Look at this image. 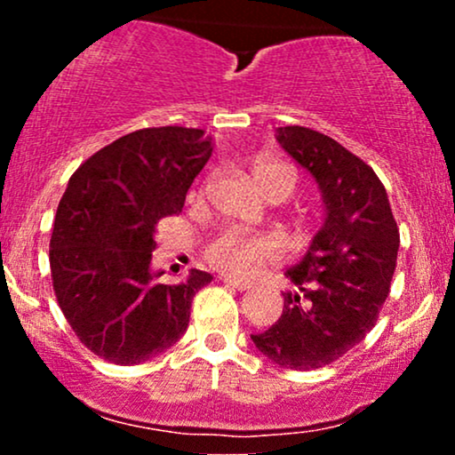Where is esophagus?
<instances>
[{
	"instance_id": "obj_1",
	"label": "esophagus",
	"mask_w": 455,
	"mask_h": 455,
	"mask_svg": "<svg viewBox=\"0 0 455 455\" xmlns=\"http://www.w3.org/2000/svg\"><path fill=\"white\" fill-rule=\"evenodd\" d=\"M222 282H224V284L233 286V289H237V291H248V289H250V282H242V280L228 278V275H224Z\"/></svg>"
}]
</instances>
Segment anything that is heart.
I'll list each match as a JSON object with an SVG mask.
<instances>
[{"instance_id":"b5f03b06","label":"heart","mask_w":455,"mask_h":455,"mask_svg":"<svg viewBox=\"0 0 455 455\" xmlns=\"http://www.w3.org/2000/svg\"><path fill=\"white\" fill-rule=\"evenodd\" d=\"M250 173L269 201H286L295 192V171L274 156H257L250 164ZM275 257H278V243L267 235L222 231L205 245L207 263L233 278H248L260 265L269 263Z\"/></svg>"}]
</instances>
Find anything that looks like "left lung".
<instances>
[{
    "instance_id": "obj_1",
    "label": "left lung",
    "mask_w": 455,
    "mask_h": 455,
    "mask_svg": "<svg viewBox=\"0 0 455 455\" xmlns=\"http://www.w3.org/2000/svg\"><path fill=\"white\" fill-rule=\"evenodd\" d=\"M278 143L310 171L327 218L306 257L286 269L297 293L284 295L282 316L252 342L291 370L336 362L363 340L389 295L400 231L387 192L372 166L327 134L278 128Z\"/></svg>"
}]
</instances>
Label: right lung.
I'll use <instances>...</instances> for the list:
<instances>
[{
	"label": "right lung",
	"instance_id": "obj_1",
	"mask_svg": "<svg viewBox=\"0 0 455 455\" xmlns=\"http://www.w3.org/2000/svg\"><path fill=\"white\" fill-rule=\"evenodd\" d=\"M203 130L143 128L87 158L55 213L49 263L72 331L104 362L143 363L184 336L192 297L212 282L192 269L181 284L151 274L156 227L180 213L212 156Z\"/></svg>",
	"mask_w": 455,
	"mask_h": 455
}]
</instances>
